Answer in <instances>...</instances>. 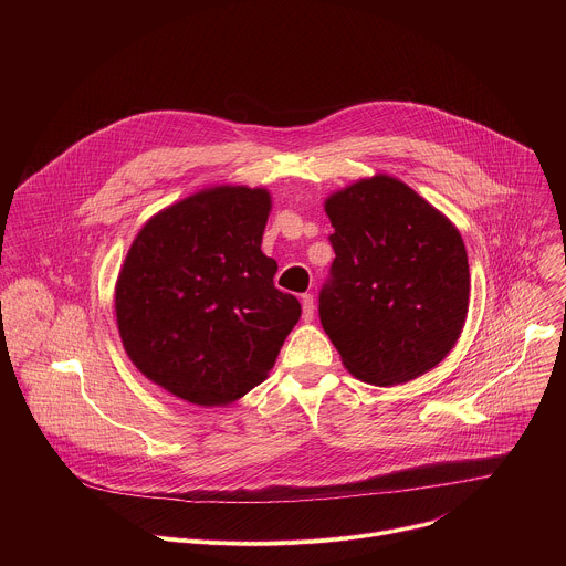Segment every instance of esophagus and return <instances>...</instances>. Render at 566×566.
I'll list each match as a JSON object with an SVG mask.
<instances>
[{
	"label": "esophagus",
	"mask_w": 566,
	"mask_h": 566,
	"mask_svg": "<svg viewBox=\"0 0 566 566\" xmlns=\"http://www.w3.org/2000/svg\"><path fill=\"white\" fill-rule=\"evenodd\" d=\"M300 302H302V319H304V322H311V319H313V308H315L313 295H311V293H304V295L300 297Z\"/></svg>",
	"instance_id": "1"
}]
</instances>
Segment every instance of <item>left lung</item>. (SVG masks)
Wrapping results in <instances>:
<instances>
[{"label": "left lung", "mask_w": 566, "mask_h": 566, "mask_svg": "<svg viewBox=\"0 0 566 566\" xmlns=\"http://www.w3.org/2000/svg\"><path fill=\"white\" fill-rule=\"evenodd\" d=\"M325 210L336 260L317 308L345 367L382 387L430 371L468 315L470 269L459 230L387 175L332 195Z\"/></svg>", "instance_id": "1"}]
</instances>
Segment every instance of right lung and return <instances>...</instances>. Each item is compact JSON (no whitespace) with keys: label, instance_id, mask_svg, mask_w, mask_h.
<instances>
[{"label":"right lung","instance_id":"add662e5","mask_svg":"<svg viewBox=\"0 0 566 566\" xmlns=\"http://www.w3.org/2000/svg\"><path fill=\"white\" fill-rule=\"evenodd\" d=\"M264 188L217 186L154 214L116 282V322L129 360L195 406H228L266 380L300 319L262 253Z\"/></svg>","mask_w":566,"mask_h":566}]
</instances>
